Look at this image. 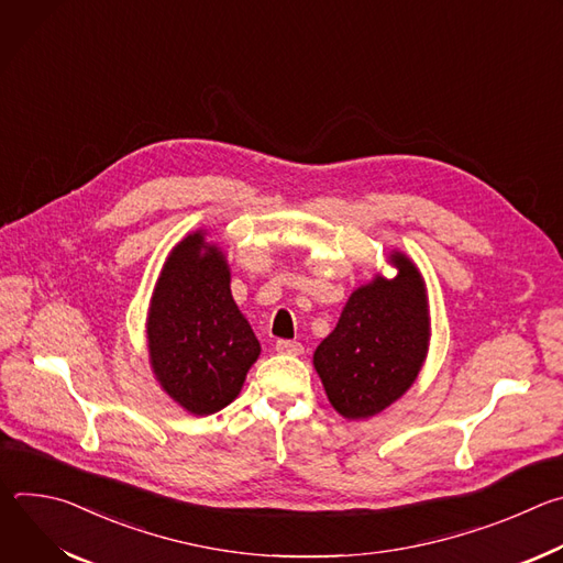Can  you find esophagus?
Wrapping results in <instances>:
<instances>
[{
    "label": "esophagus",
    "mask_w": 563,
    "mask_h": 563,
    "mask_svg": "<svg viewBox=\"0 0 563 563\" xmlns=\"http://www.w3.org/2000/svg\"><path fill=\"white\" fill-rule=\"evenodd\" d=\"M276 352L287 354V356H298V354H302V345L298 341L280 339V341H276Z\"/></svg>",
    "instance_id": "obj_1"
}]
</instances>
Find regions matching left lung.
Instances as JSON below:
<instances>
[{"instance_id": "1", "label": "left lung", "mask_w": 563, "mask_h": 563, "mask_svg": "<svg viewBox=\"0 0 563 563\" xmlns=\"http://www.w3.org/2000/svg\"><path fill=\"white\" fill-rule=\"evenodd\" d=\"M394 278L376 276L352 291L334 332L313 352L332 408L369 419L417 380L430 345L428 291L417 265L400 252L387 258Z\"/></svg>"}]
</instances>
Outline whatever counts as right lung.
Instances as JSON below:
<instances>
[{"label":"right lung","instance_id":"right-lung-1","mask_svg":"<svg viewBox=\"0 0 563 563\" xmlns=\"http://www.w3.org/2000/svg\"><path fill=\"white\" fill-rule=\"evenodd\" d=\"M194 231L172 250L146 316L153 374L196 417L227 408L243 389L261 343L231 296L220 247Z\"/></svg>","mask_w":563,"mask_h":563}]
</instances>
